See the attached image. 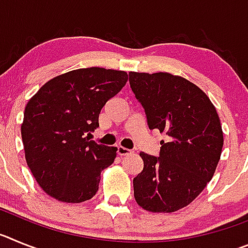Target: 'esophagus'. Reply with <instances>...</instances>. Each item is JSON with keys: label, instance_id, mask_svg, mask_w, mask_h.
Instances as JSON below:
<instances>
[{"label": "esophagus", "instance_id": "1", "mask_svg": "<svg viewBox=\"0 0 248 248\" xmlns=\"http://www.w3.org/2000/svg\"><path fill=\"white\" fill-rule=\"evenodd\" d=\"M133 151L129 150V149L124 148V146L119 145L118 146V155H120V156H125V155H130Z\"/></svg>", "mask_w": 248, "mask_h": 248}]
</instances>
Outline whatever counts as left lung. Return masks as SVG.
<instances>
[{
  "label": "left lung",
  "mask_w": 248,
  "mask_h": 248,
  "mask_svg": "<svg viewBox=\"0 0 248 248\" xmlns=\"http://www.w3.org/2000/svg\"><path fill=\"white\" fill-rule=\"evenodd\" d=\"M150 129L166 133L160 156L140 153L143 171L134 177V198L149 212H175L201 194L217 168L223 145L220 118L210 98L180 76L129 73Z\"/></svg>",
  "instance_id": "8db88e82"
}]
</instances>
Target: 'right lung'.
I'll list each match as a JSON object with an SVG mask.
<instances>
[{
  "mask_svg": "<svg viewBox=\"0 0 248 248\" xmlns=\"http://www.w3.org/2000/svg\"><path fill=\"white\" fill-rule=\"evenodd\" d=\"M126 80L124 71L80 68L52 78L31 98L22 141L28 168L46 194L67 203L97 194L100 172L114 163L118 148L88 141L85 133L99 126L100 110Z\"/></svg>",
  "mask_w": 248,
  "mask_h": 248,
  "instance_id": "1",
  "label": "right lung"
}]
</instances>
